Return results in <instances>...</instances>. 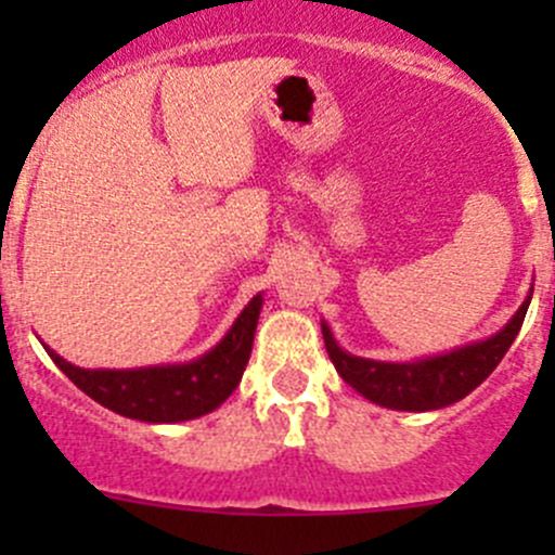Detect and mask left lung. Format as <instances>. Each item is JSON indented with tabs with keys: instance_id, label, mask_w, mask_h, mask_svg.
<instances>
[{
	"instance_id": "obj_1",
	"label": "left lung",
	"mask_w": 555,
	"mask_h": 555,
	"mask_svg": "<svg viewBox=\"0 0 555 555\" xmlns=\"http://www.w3.org/2000/svg\"><path fill=\"white\" fill-rule=\"evenodd\" d=\"M531 293L534 289H529L520 309L513 313L511 322L500 333L486 340L459 346L446 354L422 357V360L411 362L365 360V357H354L340 349L338 340L333 338V330L322 319L324 349H327L340 378L354 386L365 400L391 408V411H438V408L453 405L462 397H467L475 386H480L494 373V367L507 354L520 324H524Z\"/></svg>"
}]
</instances>
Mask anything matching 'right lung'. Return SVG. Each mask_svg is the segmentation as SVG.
<instances>
[{
	"label": "right lung",
	"instance_id": "1",
	"mask_svg": "<svg viewBox=\"0 0 555 555\" xmlns=\"http://www.w3.org/2000/svg\"><path fill=\"white\" fill-rule=\"evenodd\" d=\"M262 309V293L255 295L236 322L231 324L220 344L190 362L173 365H147L131 371H106V367H77L55 354L50 346L44 351L66 373L77 389L109 411L126 418L147 424L190 422L220 408L233 395L244 376L251 354L257 319Z\"/></svg>",
	"mask_w": 555,
	"mask_h": 555
}]
</instances>
